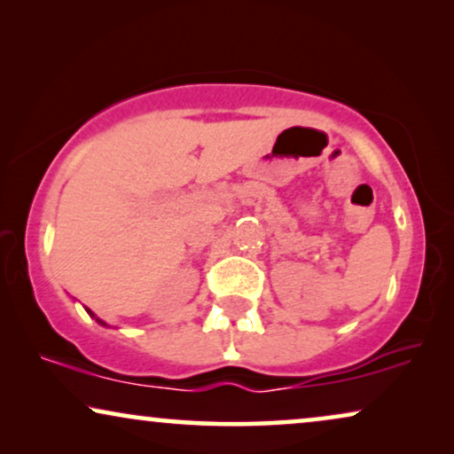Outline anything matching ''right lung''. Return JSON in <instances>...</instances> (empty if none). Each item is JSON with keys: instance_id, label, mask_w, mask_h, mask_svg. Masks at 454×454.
I'll return each mask as SVG.
<instances>
[{"instance_id": "add662e5", "label": "right lung", "mask_w": 454, "mask_h": 454, "mask_svg": "<svg viewBox=\"0 0 454 454\" xmlns=\"http://www.w3.org/2000/svg\"><path fill=\"white\" fill-rule=\"evenodd\" d=\"M86 312H89V316H92V318H97V316H95V312H92V309L86 308ZM97 322H98V325H101V326H107V325H105V322H103L101 318H97Z\"/></svg>"}]
</instances>
